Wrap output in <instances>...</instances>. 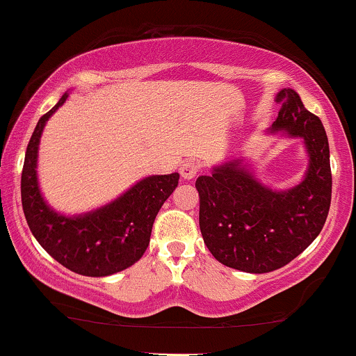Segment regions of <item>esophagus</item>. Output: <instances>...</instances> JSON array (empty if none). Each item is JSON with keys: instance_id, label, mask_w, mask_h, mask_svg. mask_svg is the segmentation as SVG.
Here are the masks:
<instances>
[{"instance_id": "obj_1", "label": "esophagus", "mask_w": 356, "mask_h": 356, "mask_svg": "<svg viewBox=\"0 0 356 356\" xmlns=\"http://www.w3.org/2000/svg\"><path fill=\"white\" fill-rule=\"evenodd\" d=\"M179 170H181V175L186 181H191V179H194L197 175L199 164L195 161H186Z\"/></svg>"}]
</instances>
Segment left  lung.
Here are the masks:
<instances>
[{
	"label": "left lung",
	"instance_id": "8db88e82",
	"mask_svg": "<svg viewBox=\"0 0 356 356\" xmlns=\"http://www.w3.org/2000/svg\"><path fill=\"white\" fill-rule=\"evenodd\" d=\"M281 110L268 134L301 138L308 154L303 181L286 191L268 187L243 159L212 167L195 181L199 227L211 254L244 273L286 266L316 239L332 202L330 147L321 120L293 88L277 92Z\"/></svg>",
	"mask_w": 356,
	"mask_h": 356
}]
</instances>
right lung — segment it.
Instances as JSON below:
<instances>
[{"mask_svg":"<svg viewBox=\"0 0 356 356\" xmlns=\"http://www.w3.org/2000/svg\"><path fill=\"white\" fill-rule=\"evenodd\" d=\"M44 113L26 147L22 172V204L28 226L44 251L61 266L83 276L115 275L136 264L145 252L157 212L179 184V174L149 175L115 201L83 214L65 216L44 201L38 186V147L48 118L65 104Z\"/></svg>","mask_w":356,"mask_h":356,"instance_id":"add662e5","label":"right lung"}]
</instances>
